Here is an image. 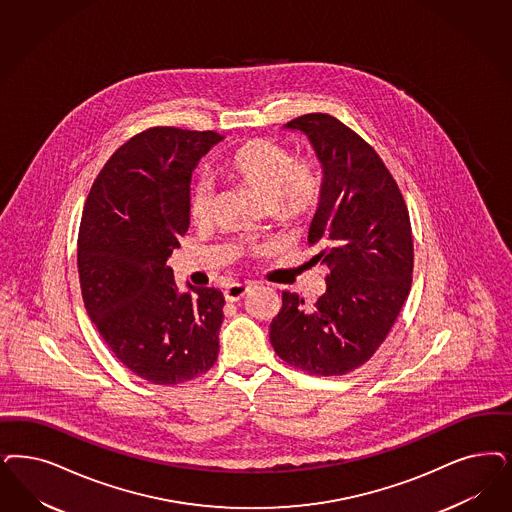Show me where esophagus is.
Wrapping results in <instances>:
<instances>
[{
  "instance_id": "obj_1",
  "label": "esophagus",
  "mask_w": 512,
  "mask_h": 512,
  "mask_svg": "<svg viewBox=\"0 0 512 512\" xmlns=\"http://www.w3.org/2000/svg\"><path fill=\"white\" fill-rule=\"evenodd\" d=\"M251 289L249 283H230L225 287V299L229 302H236V300L246 297L247 291Z\"/></svg>"
}]
</instances>
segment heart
<instances>
[{"instance_id":"b5f03b06","label":"heart","mask_w":512,"mask_h":512,"mask_svg":"<svg viewBox=\"0 0 512 512\" xmlns=\"http://www.w3.org/2000/svg\"><path fill=\"white\" fill-rule=\"evenodd\" d=\"M229 176L259 194L282 219H297L318 204L323 177L312 160H293V155L274 141L253 140L236 149L225 164ZM213 185L194 181L189 193V213L196 223L212 215Z\"/></svg>"}]
</instances>
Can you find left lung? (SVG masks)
Segmentation results:
<instances>
[{
    "instance_id": "left-lung-1",
    "label": "left lung",
    "mask_w": 512,
    "mask_h": 512,
    "mask_svg": "<svg viewBox=\"0 0 512 512\" xmlns=\"http://www.w3.org/2000/svg\"><path fill=\"white\" fill-rule=\"evenodd\" d=\"M283 128L304 134L321 166L308 246L329 276L314 308L283 293L270 342L291 367L340 376L371 359L405 304L414 263L410 219L382 159L346 124L308 113Z\"/></svg>"
}]
</instances>
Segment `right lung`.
<instances>
[{
	"label": "right lung",
	"mask_w": 512,
	"mask_h": 512,
	"mask_svg": "<svg viewBox=\"0 0 512 512\" xmlns=\"http://www.w3.org/2000/svg\"><path fill=\"white\" fill-rule=\"evenodd\" d=\"M223 140L172 126L119 147L90 189L77 240L90 319L124 367L174 386L212 369L225 297L215 287H177L166 265L189 229L191 177Z\"/></svg>",
	"instance_id": "1"
}]
</instances>
